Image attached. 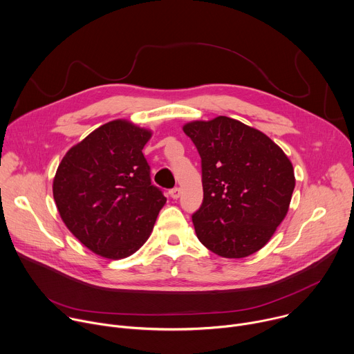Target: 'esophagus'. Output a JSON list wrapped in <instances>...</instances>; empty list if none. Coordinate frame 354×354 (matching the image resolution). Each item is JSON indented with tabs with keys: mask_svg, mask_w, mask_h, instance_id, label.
<instances>
[{
	"mask_svg": "<svg viewBox=\"0 0 354 354\" xmlns=\"http://www.w3.org/2000/svg\"><path fill=\"white\" fill-rule=\"evenodd\" d=\"M180 195H181V188H178V187H176V188H173V189L170 191V196H171L173 199H178Z\"/></svg>",
	"mask_w": 354,
	"mask_h": 354,
	"instance_id": "34e87169",
	"label": "esophagus"
}]
</instances>
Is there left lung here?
Listing matches in <instances>:
<instances>
[{
    "label": "left lung",
    "instance_id": "1",
    "mask_svg": "<svg viewBox=\"0 0 354 354\" xmlns=\"http://www.w3.org/2000/svg\"><path fill=\"white\" fill-rule=\"evenodd\" d=\"M183 131L202 160L196 237L223 258L259 251L288 215L296 185L292 162L263 132L230 117L191 121Z\"/></svg>",
    "mask_w": 354,
    "mask_h": 354
}]
</instances>
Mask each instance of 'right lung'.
Masks as SVG:
<instances>
[{
  "label": "right lung",
  "instance_id": "add662e5",
  "mask_svg": "<svg viewBox=\"0 0 354 354\" xmlns=\"http://www.w3.org/2000/svg\"><path fill=\"white\" fill-rule=\"evenodd\" d=\"M151 136V129L114 120L71 148L58 165L53 181L58 214L103 258H127L142 247L166 203L142 153Z\"/></svg>",
  "mask_w": 354,
  "mask_h": 354
}]
</instances>
